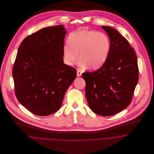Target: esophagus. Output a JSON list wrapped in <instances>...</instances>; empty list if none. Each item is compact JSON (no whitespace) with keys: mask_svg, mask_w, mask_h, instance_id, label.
Masks as SVG:
<instances>
[{"mask_svg":"<svg viewBox=\"0 0 154 154\" xmlns=\"http://www.w3.org/2000/svg\"><path fill=\"white\" fill-rule=\"evenodd\" d=\"M82 72L80 70H79V69L77 70V76H81L82 75Z\"/></svg>","mask_w":154,"mask_h":154,"instance_id":"1","label":"esophagus"}]
</instances>
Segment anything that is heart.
<instances>
[{"label":"heart","mask_w":154,"mask_h":154,"mask_svg":"<svg viewBox=\"0 0 154 154\" xmlns=\"http://www.w3.org/2000/svg\"><path fill=\"white\" fill-rule=\"evenodd\" d=\"M69 42L63 46V54L65 62L69 66L73 65L79 57L81 67L97 69L106 62L110 54V38L104 32L79 30L69 35Z\"/></svg>","instance_id":"obj_1"}]
</instances>
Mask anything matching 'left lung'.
<instances>
[{
    "instance_id": "8db88e82",
    "label": "left lung",
    "mask_w": 154,
    "mask_h": 154,
    "mask_svg": "<svg viewBox=\"0 0 154 154\" xmlns=\"http://www.w3.org/2000/svg\"><path fill=\"white\" fill-rule=\"evenodd\" d=\"M109 36V56L100 69L82 73L88 105L95 114L110 116L131 103L139 78L137 57L128 41L116 29L101 26Z\"/></svg>"
}]
</instances>
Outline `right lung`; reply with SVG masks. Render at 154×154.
<instances>
[{
  "label": "right lung",
  "instance_id": "obj_1",
  "mask_svg": "<svg viewBox=\"0 0 154 154\" xmlns=\"http://www.w3.org/2000/svg\"><path fill=\"white\" fill-rule=\"evenodd\" d=\"M66 33L62 25L44 28L26 37L18 48L12 69L15 94L35 115L59 110L76 77V69L63 63Z\"/></svg>",
  "mask_w": 154,
  "mask_h": 154
}]
</instances>
